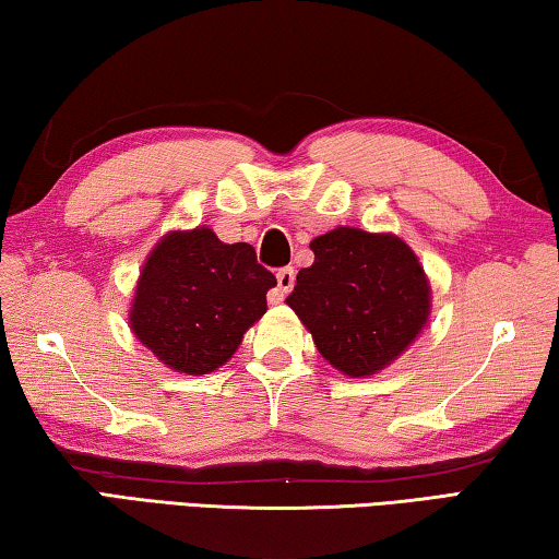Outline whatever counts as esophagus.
<instances>
[{
    "mask_svg": "<svg viewBox=\"0 0 559 559\" xmlns=\"http://www.w3.org/2000/svg\"><path fill=\"white\" fill-rule=\"evenodd\" d=\"M292 287H295V267H282L277 272V292H280L277 301L285 297L287 292H292Z\"/></svg>",
    "mask_w": 559,
    "mask_h": 559,
    "instance_id": "esophagus-1",
    "label": "esophagus"
}]
</instances>
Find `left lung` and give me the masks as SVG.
I'll use <instances>...</instances> for the list:
<instances>
[{
    "instance_id": "8db88e82",
    "label": "left lung",
    "mask_w": 559,
    "mask_h": 559,
    "mask_svg": "<svg viewBox=\"0 0 559 559\" xmlns=\"http://www.w3.org/2000/svg\"><path fill=\"white\" fill-rule=\"evenodd\" d=\"M287 305L336 371L366 379L386 369L431 319V280L393 233L340 225L309 242Z\"/></svg>"
}]
</instances>
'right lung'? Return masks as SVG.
Wrapping results in <instances>:
<instances>
[{
	"label": "right lung",
	"mask_w": 559,
	"mask_h": 559,
	"mask_svg": "<svg viewBox=\"0 0 559 559\" xmlns=\"http://www.w3.org/2000/svg\"><path fill=\"white\" fill-rule=\"evenodd\" d=\"M274 285L247 242L227 245L207 225L170 230L143 262L128 324L168 369L203 377L233 359Z\"/></svg>",
	"instance_id": "right-lung-1"
}]
</instances>
